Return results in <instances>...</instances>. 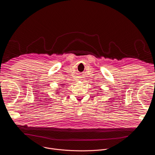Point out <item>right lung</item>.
Listing matches in <instances>:
<instances>
[{
    "instance_id": "right-lung-1",
    "label": "right lung",
    "mask_w": 155,
    "mask_h": 155,
    "mask_svg": "<svg viewBox=\"0 0 155 155\" xmlns=\"http://www.w3.org/2000/svg\"><path fill=\"white\" fill-rule=\"evenodd\" d=\"M62 86H64V84H62ZM62 87H64V86H62ZM56 93H59V92H58V91H56ZM57 93H56V94H57Z\"/></svg>"
}]
</instances>
